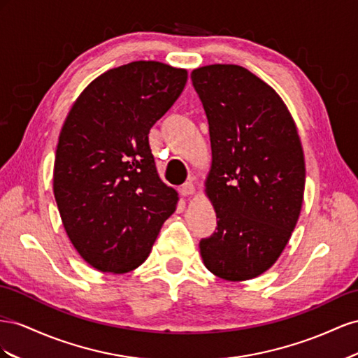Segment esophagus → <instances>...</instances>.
<instances>
[{"mask_svg": "<svg viewBox=\"0 0 358 358\" xmlns=\"http://www.w3.org/2000/svg\"><path fill=\"white\" fill-rule=\"evenodd\" d=\"M180 192H181V195H185V196L193 195V193H195V186H193L192 181H187L180 187Z\"/></svg>", "mask_w": 358, "mask_h": 358, "instance_id": "obj_1", "label": "esophagus"}]
</instances>
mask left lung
Returning <instances> with one entry per match:
<instances>
[{"mask_svg": "<svg viewBox=\"0 0 358 358\" xmlns=\"http://www.w3.org/2000/svg\"><path fill=\"white\" fill-rule=\"evenodd\" d=\"M190 78L208 118L206 187L217 216V231L199 241L201 257L220 279H253L278 261L300 216L299 131L279 94L248 69L213 64Z\"/></svg>", "mask_w": 358, "mask_h": 358, "instance_id": "left-lung-1", "label": "left lung"}]
</instances>
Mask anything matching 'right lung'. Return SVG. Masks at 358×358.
<instances>
[{
	"label": "right lung",
	"mask_w": 358,
	"mask_h": 358,
	"mask_svg": "<svg viewBox=\"0 0 358 358\" xmlns=\"http://www.w3.org/2000/svg\"><path fill=\"white\" fill-rule=\"evenodd\" d=\"M187 71L157 61L110 69L78 97L61 129L54 195L64 229L91 267L144 262L177 192L159 177L148 134L185 90Z\"/></svg>",
	"instance_id": "add662e5"
}]
</instances>
